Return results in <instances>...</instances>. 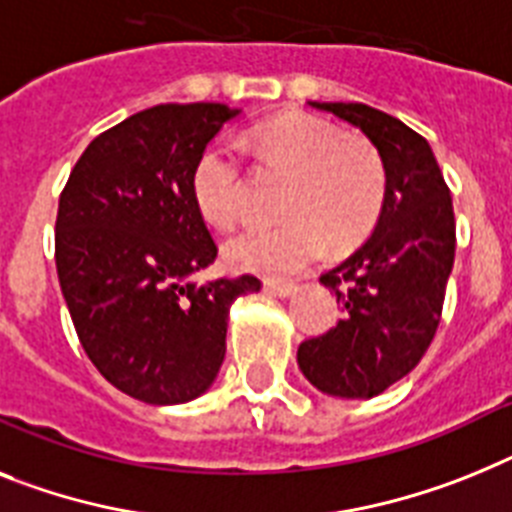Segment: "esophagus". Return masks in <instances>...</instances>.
<instances>
[{
  "label": "esophagus",
  "mask_w": 512,
  "mask_h": 512,
  "mask_svg": "<svg viewBox=\"0 0 512 512\" xmlns=\"http://www.w3.org/2000/svg\"><path fill=\"white\" fill-rule=\"evenodd\" d=\"M265 291L273 296H281V299H286V296H291L296 291L294 283H281V281H265Z\"/></svg>",
  "instance_id": "esophagus-1"
}]
</instances>
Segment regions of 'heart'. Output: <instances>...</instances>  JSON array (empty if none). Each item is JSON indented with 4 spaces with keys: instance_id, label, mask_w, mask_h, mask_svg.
Returning a JSON list of instances; mask_svg holds the SVG:
<instances>
[{
    "instance_id": "1",
    "label": "heart",
    "mask_w": 512,
    "mask_h": 512,
    "mask_svg": "<svg viewBox=\"0 0 512 512\" xmlns=\"http://www.w3.org/2000/svg\"><path fill=\"white\" fill-rule=\"evenodd\" d=\"M249 148L294 176L281 226H249L226 242L236 270L289 278L336 252L362 244L380 221L388 176L375 148L346 140L341 130L312 117H281L255 127ZM244 166L229 145L203 150L192 171V195L205 218L231 226L244 213Z\"/></svg>"
}]
</instances>
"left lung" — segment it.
Wrapping results in <instances>:
<instances>
[{"label":"left lung","instance_id":"8db88e82","mask_svg":"<svg viewBox=\"0 0 512 512\" xmlns=\"http://www.w3.org/2000/svg\"><path fill=\"white\" fill-rule=\"evenodd\" d=\"M307 103L375 145L388 195L367 242L320 276L341 320L304 341L296 362L320 393L375 398L422 362L437 333L455 257L453 200L429 143L401 119L364 103Z\"/></svg>","mask_w":512,"mask_h":512}]
</instances>
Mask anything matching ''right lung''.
I'll return each instance as SVG.
<instances>
[{
  "label": "right lung",
  "mask_w": 512,
  "mask_h": 512,
  "mask_svg": "<svg viewBox=\"0 0 512 512\" xmlns=\"http://www.w3.org/2000/svg\"><path fill=\"white\" fill-rule=\"evenodd\" d=\"M242 111L161 103L98 135L57 213V273L85 354L122 393L195 401L226 356L229 309L255 276L195 283L218 247L192 195L208 143Z\"/></svg>",
  "instance_id": "add662e5"
}]
</instances>
